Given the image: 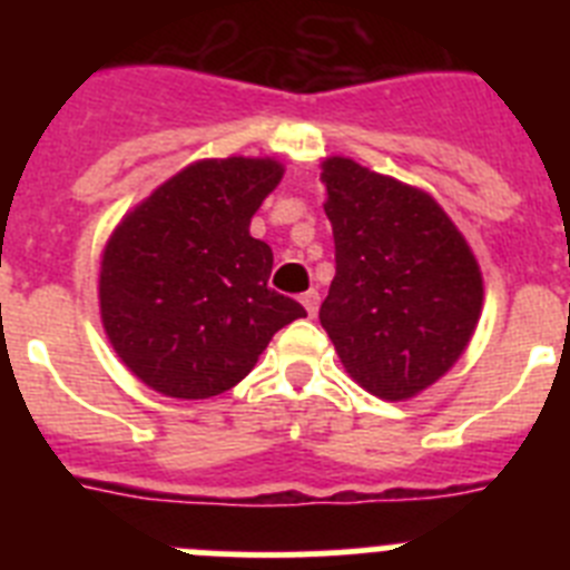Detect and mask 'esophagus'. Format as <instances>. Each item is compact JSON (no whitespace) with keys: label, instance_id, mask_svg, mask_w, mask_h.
<instances>
[{"label":"esophagus","instance_id":"1","mask_svg":"<svg viewBox=\"0 0 570 570\" xmlns=\"http://www.w3.org/2000/svg\"><path fill=\"white\" fill-rule=\"evenodd\" d=\"M299 302L305 305L308 316H316V311H320V291H305Z\"/></svg>","mask_w":570,"mask_h":570}]
</instances>
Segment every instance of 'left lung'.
Here are the masks:
<instances>
[{
  "mask_svg": "<svg viewBox=\"0 0 570 570\" xmlns=\"http://www.w3.org/2000/svg\"><path fill=\"white\" fill-rule=\"evenodd\" d=\"M336 276L320 308L367 394L402 402L445 376L482 314V271L434 196L347 156L322 163Z\"/></svg>",
  "mask_w": 570,
  "mask_h": 570,
  "instance_id": "obj_1",
  "label": "left lung"
}]
</instances>
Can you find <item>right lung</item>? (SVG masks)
<instances>
[{
  "label": "right lung",
  "mask_w": 570,
  "mask_h": 570,
  "mask_svg": "<svg viewBox=\"0 0 570 570\" xmlns=\"http://www.w3.org/2000/svg\"><path fill=\"white\" fill-rule=\"evenodd\" d=\"M271 156L199 159L116 225L99 268L108 342L136 380L208 400L250 374L271 336L305 316L268 288L274 254L250 216L279 185Z\"/></svg>",
  "instance_id": "obj_1"
}]
</instances>
